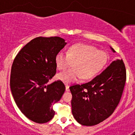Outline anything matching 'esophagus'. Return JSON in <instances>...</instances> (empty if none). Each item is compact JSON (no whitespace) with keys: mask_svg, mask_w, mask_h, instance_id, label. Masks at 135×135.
Segmentation results:
<instances>
[{"mask_svg":"<svg viewBox=\"0 0 135 135\" xmlns=\"http://www.w3.org/2000/svg\"><path fill=\"white\" fill-rule=\"evenodd\" d=\"M69 87H70V85H69L68 84H65V90H66V91H69V90H70Z\"/></svg>","mask_w":135,"mask_h":135,"instance_id":"esophagus-1","label":"esophagus"}]
</instances>
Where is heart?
<instances>
[{
  "instance_id": "1",
  "label": "heart",
  "mask_w": 135,
  "mask_h": 135,
  "mask_svg": "<svg viewBox=\"0 0 135 135\" xmlns=\"http://www.w3.org/2000/svg\"><path fill=\"white\" fill-rule=\"evenodd\" d=\"M106 61L107 55L103 51L86 44H75L69 47L66 54L59 53L56 55L58 70H65L72 64L74 66L73 68L59 74L57 78L65 82H74L80 78L90 79L103 69Z\"/></svg>"
}]
</instances>
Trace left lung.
<instances>
[{
    "label": "left lung",
    "instance_id": "1",
    "mask_svg": "<svg viewBox=\"0 0 135 135\" xmlns=\"http://www.w3.org/2000/svg\"><path fill=\"white\" fill-rule=\"evenodd\" d=\"M126 80L124 61L118 59L89 82L70 86L74 118L84 126L96 125L108 118L120 102Z\"/></svg>",
    "mask_w": 135,
    "mask_h": 135
}]
</instances>
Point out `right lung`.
<instances>
[{"label":"right lung","mask_w":135,"mask_h":135,"mask_svg":"<svg viewBox=\"0 0 135 135\" xmlns=\"http://www.w3.org/2000/svg\"><path fill=\"white\" fill-rule=\"evenodd\" d=\"M66 42L60 37H38L20 51L12 64L10 86L17 105L23 115L36 123L50 121L53 105L65 90L61 80L49 84L55 75V57Z\"/></svg>","instance_id":"add662e5"}]
</instances>
